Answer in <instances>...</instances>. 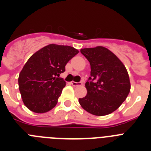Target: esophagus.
<instances>
[{"instance_id":"obj_1","label":"esophagus","mask_w":151,"mask_h":151,"mask_svg":"<svg viewBox=\"0 0 151 151\" xmlns=\"http://www.w3.org/2000/svg\"><path fill=\"white\" fill-rule=\"evenodd\" d=\"M71 85H73V86H75V87H76V86H81V85H82V82H71Z\"/></svg>"}]
</instances>
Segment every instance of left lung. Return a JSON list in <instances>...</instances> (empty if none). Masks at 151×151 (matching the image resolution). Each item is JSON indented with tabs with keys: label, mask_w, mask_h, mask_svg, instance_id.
Wrapping results in <instances>:
<instances>
[{
	"label": "left lung",
	"mask_w": 151,
	"mask_h": 151,
	"mask_svg": "<svg viewBox=\"0 0 151 151\" xmlns=\"http://www.w3.org/2000/svg\"><path fill=\"white\" fill-rule=\"evenodd\" d=\"M91 65V76L85 83L87 95L78 102L95 116H105L117 110L125 101L131 85L121 60L104 47L81 49Z\"/></svg>",
	"instance_id": "1"
}]
</instances>
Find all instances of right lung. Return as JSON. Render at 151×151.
Listing matches in <instances>:
<instances>
[{"instance_id": "1", "label": "right lung", "mask_w": 151, "mask_h": 151, "mask_svg": "<svg viewBox=\"0 0 151 151\" xmlns=\"http://www.w3.org/2000/svg\"><path fill=\"white\" fill-rule=\"evenodd\" d=\"M78 53L74 47L54 44L47 45L30 57L19 76V88L26 107L44 113L56 106L66 82L57 78Z\"/></svg>"}]
</instances>
